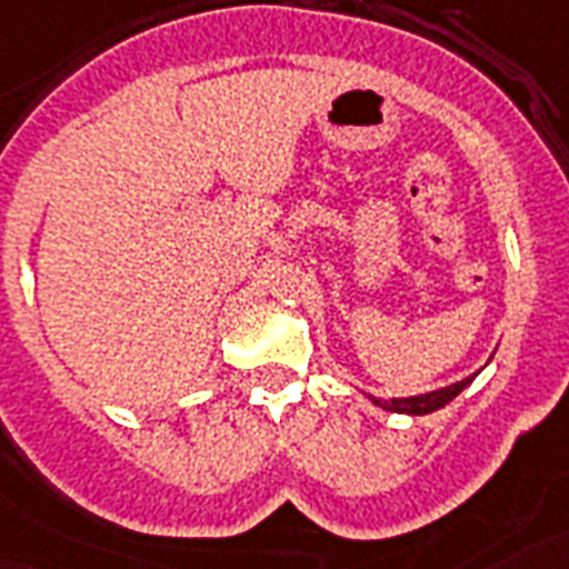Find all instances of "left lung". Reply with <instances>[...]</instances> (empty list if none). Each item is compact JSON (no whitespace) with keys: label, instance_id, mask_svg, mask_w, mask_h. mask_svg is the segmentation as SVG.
<instances>
[{"label":"left lung","instance_id":"left-lung-1","mask_svg":"<svg viewBox=\"0 0 569 569\" xmlns=\"http://www.w3.org/2000/svg\"><path fill=\"white\" fill-rule=\"evenodd\" d=\"M473 377L477 373H470V377H465L461 382H452V386H447V389H436L429 391V395H418V397H391V400H377V397H371L373 403L380 406V409H386V412H397V415H429L436 412V409H445L447 403H450L452 397L459 395V391H465L473 382Z\"/></svg>","mask_w":569,"mask_h":569}]
</instances>
